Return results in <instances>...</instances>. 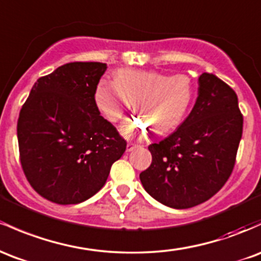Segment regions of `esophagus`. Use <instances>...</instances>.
I'll use <instances>...</instances> for the list:
<instances>
[{"label":"esophagus","mask_w":261,"mask_h":261,"mask_svg":"<svg viewBox=\"0 0 261 261\" xmlns=\"http://www.w3.org/2000/svg\"><path fill=\"white\" fill-rule=\"evenodd\" d=\"M137 147H139V145L134 144V142H128L127 146H126V151H127V152H131V151H134Z\"/></svg>","instance_id":"obj_1"}]
</instances>
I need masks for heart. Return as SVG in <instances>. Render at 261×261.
Returning a JSON list of instances; mask_svg holds the SVG:
<instances>
[{"label":"heart","instance_id":"1","mask_svg":"<svg viewBox=\"0 0 261 261\" xmlns=\"http://www.w3.org/2000/svg\"><path fill=\"white\" fill-rule=\"evenodd\" d=\"M194 96L190 76H170L156 70L120 69L113 84L101 82L94 89V105L110 124L122 119L133 104L140 116L127 122L124 130L131 137H144L152 128L165 135L177 127L187 115Z\"/></svg>","mask_w":261,"mask_h":261}]
</instances>
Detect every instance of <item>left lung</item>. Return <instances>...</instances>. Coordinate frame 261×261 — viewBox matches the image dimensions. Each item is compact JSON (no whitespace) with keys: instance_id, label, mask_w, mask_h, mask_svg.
I'll return each mask as SVG.
<instances>
[{"instance_id":"obj_1","label":"left lung","mask_w":261,"mask_h":261,"mask_svg":"<svg viewBox=\"0 0 261 261\" xmlns=\"http://www.w3.org/2000/svg\"><path fill=\"white\" fill-rule=\"evenodd\" d=\"M198 84L190 115L170 136L148 146L152 162L140 173L145 191L176 210L205 202L225 185L243 134L236 91L210 73Z\"/></svg>"}]
</instances>
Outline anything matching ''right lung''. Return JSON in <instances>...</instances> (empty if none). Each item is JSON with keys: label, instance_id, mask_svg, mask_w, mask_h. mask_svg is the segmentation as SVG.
<instances>
[{"label": "right lung", "instance_id": "add662e5", "mask_svg": "<svg viewBox=\"0 0 261 261\" xmlns=\"http://www.w3.org/2000/svg\"><path fill=\"white\" fill-rule=\"evenodd\" d=\"M99 62L67 63L34 83L17 122L25 178L43 198L78 204L107 182L126 141L94 105L107 70Z\"/></svg>", "mask_w": 261, "mask_h": 261}]
</instances>
